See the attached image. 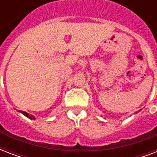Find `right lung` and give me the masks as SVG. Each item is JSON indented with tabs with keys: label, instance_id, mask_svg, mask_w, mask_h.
I'll use <instances>...</instances> for the list:
<instances>
[{
	"label": "right lung",
	"instance_id": "add662e5",
	"mask_svg": "<svg viewBox=\"0 0 157 157\" xmlns=\"http://www.w3.org/2000/svg\"><path fill=\"white\" fill-rule=\"evenodd\" d=\"M20 112H21V113H22V114L24 115V116H26V117H28L29 119H33V120H35V119H36L35 117H33V116H31V115H29V114H28V113H27V112H23V111H21Z\"/></svg>",
	"mask_w": 157,
	"mask_h": 157
}]
</instances>
